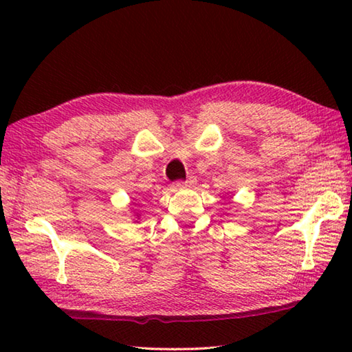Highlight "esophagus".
Wrapping results in <instances>:
<instances>
[{"mask_svg":"<svg viewBox=\"0 0 352 352\" xmlns=\"http://www.w3.org/2000/svg\"><path fill=\"white\" fill-rule=\"evenodd\" d=\"M197 183V178L195 177H189L186 182H177V188H182V186H192V184Z\"/></svg>","mask_w":352,"mask_h":352,"instance_id":"esophagus-1","label":"esophagus"}]
</instances>
